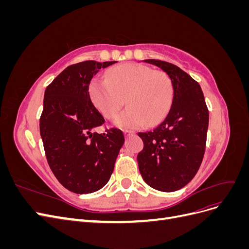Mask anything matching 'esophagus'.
Returning <instances> with one entry per match:
<instances>
[{
    "label": "esophagus",
    "mask_w": 249,
    "mask_h": 249,
    "mask_svg": "<svg viewBox=\"0 0 249 249\" xmlns=\"http://www.w3.org/2000/svg\"><path fill=\"white\" fill-rule=\"evenodd\" d=\"M124 136H125L126 138L130 137V136H133V135H134V133L131 132V131H124Z\"/></svg>",
    "instance_id": "obj_1"
}]
</instances>
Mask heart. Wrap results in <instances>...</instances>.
I'll use <instances>...</instances> for the list:
<instances>
[{"label": "heart", "instance_id": "b5f03b06", "mask_svg": "<svg viewBox=\"0 0 249 249\" xmlns=\"http://www.w3.org/2000/svg\"><path fill=\"white\" fill-rule=\"evenodd\" d=\"M89 94L95 108L107 119L118 116L116 124L123 129H137L147 123L154 125L167 115L173 99L171 79L163 71H153L139 63L113 66L106 79L90 81Z\"/></svg>", "mask_w": 249, "mask_h": 249}]
</instances>
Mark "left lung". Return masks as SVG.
I'll return each mask as SVG.
<instances>
[{
    "label": "left lung",
    "mask_w": 249,
    "mask_h": 249,
    "mask_svg": "<svg viewBox=\"0 0 249 249\" xmlns=\"http://www.w3.org/2000/svg\"><path fill=\"white\" fill-rule=\"evenodd\" d=\"M171 79L172 105L154 131L138 133L144 146L138 166L144 182L156 190L177 191L196 175L206 150L209 110L198 83L177 65L147 59Z\"/></svg>",
    "instance_id": "8db88e82"
}]
</instances>
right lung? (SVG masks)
Listing matches in <instances>:
<instances>
[{"mask_svg":"<svg viewBox=\"0 0 249 249\" xmlns=\"http://www.w3.org/2000/svg\"><path fill=\"white\" fill-rule=\"evenodd\" d=\"M114 63L89 60L70 65L44 92L39 119L44 152L59 183L73 193H92L106 185L124 142L115 127L94 132L105 119L88 91L94 74Z\"/></svg>","mask_w":249,"mask_h":249,"instance_id":"1","label":"right lung"}]
</instances>
